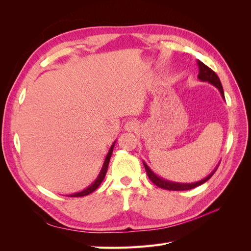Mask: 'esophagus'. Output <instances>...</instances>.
<instances>
[{
  "mask_svg": "<svg viewBox=\"0 0 251 251\" xmlns=\"http://www.w3.org/2000/svg\"><path fill=\"white\" fill-rule=\"evenodd\" d=\"M138 126H139V125H138L137 121L130 120V121H127V123L126 124L125 128H126L127 132H134V131L137 130Z\"/></svg>",
  "mask_w": 251,
  "mask_h": 251,
  "instance_id": "34e87169",
  "label": "esophagus"
}]
</instances>
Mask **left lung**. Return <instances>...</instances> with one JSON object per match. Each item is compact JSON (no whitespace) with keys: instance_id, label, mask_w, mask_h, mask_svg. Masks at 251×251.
Returning <instances> with one entry per match:
<instances>
[{"instance_id":"8db88e82","label":"left lung","mask_w":251,"mask_h":251,"mask_svg":"<svg viewBox=\"0 0 251 251\" xmlns=\"http://www.w3.org/2000/svg\"><path fill=\"white\" fill-rule=\"evenodd\" d=\"M198 66H199L198 78L202 81H208L209 83H211V85H214L220 91V93H221L223 100H225L222 83H221V81H220V78L218 77V75L214 71H212L209 67H207L206 65H204L202 62H200V60H198ZM143 165H144V168H146V171H147V174H148L150 180L158 187L163 188V189H168V191H188V189L195 188L197 186L205 183V182H206L212 176V175L215 174V172L218 169V168H216V170L212 171V173L209 174L206 178L202 179L201 181L195 182V183H178V182L168 181L163 178L158 177L157 175L154 174L153 171L149 168L146 162H143Z\"/></svg>"}]
</instances>
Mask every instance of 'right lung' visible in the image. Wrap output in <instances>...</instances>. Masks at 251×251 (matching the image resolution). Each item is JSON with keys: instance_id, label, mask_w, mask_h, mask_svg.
<instances>
[{"instance_id": "obj_1", "label": "right lung", "mask_w": 251, "mask_h": 251, "mask_svg": "<svg viewBox=\"0 0 251 251\" xmlns=\"http://www.w3.org/2000/svg\"><path fill=\"white\" fill-rule=\"evenodd\" d=\"M114 146H115V142H114V143L112 144V146H111V148H110V150H109V153H108L107 157H105V159H104L102 169H101L100 175H98V177L96 178V180L93 182V183L91 184L89 187H87L86 189H83V191H81V192H79V193H75V194L69 195L68 197H83V196L90 195L91 193H93V192L95 191V189L101 184V182H102V180L104 179L105 174H107V171H108V166H109V162H110V158H111L112 153H113Z\"/></svg>"}]
</instances>
